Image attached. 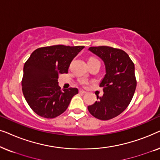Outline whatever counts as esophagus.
I'll return each mask as SVG.
<instances>
[{"mask_svg":"<svg viewBox=\"0 0 160 160\" xmlns=\"http://www.w3.org/2000/svg\"><path fill=\"white\" fill-rule=\"evenodd\" d=\"M79 93H80V94H84V93H86V91L82 90V89H80V90H79Z\"/></svg>","mask_w":160,"mask_h":160,"instance_id":"1","label":"esophagus"}]
</instances>
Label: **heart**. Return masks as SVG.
<instances>
[{
    "instance_id": "heart-1",
    "label": "heart",
    "mask_w": 160,
    "mask_h": 160,
    "mask_svg": "<svg viewBox=\"0 0 160 160\" xmlns=\"http://www.w3.org/2000/svg\"><path fill=\"white\" fill-rule=\"evenodd\" d=\"M90 59H92V58H90ZM82 84H85L84 82H82Z\"/></svg>"
}]
</instances>
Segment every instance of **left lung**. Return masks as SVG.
<instances>
[{
	"label": "left lung",
	"mask_w": 160,
	"mask_h": 160,
	"mask_svg": "<svg viewBox=\"0 0 160 160\" xmlns=\"http://www.w3.org/2000/svg\"><path fill=\"white\" fill-rule=\"evenodd\" d=\"M89 51L103 61L106 74L100 83L103 95L87 107L89 112L100 120L113 119L127 108L136 88L135 65L122 49L102 46L89 47Z\"/></svg>",
	"instance_id": "left-lung-1"
}]
</instances>
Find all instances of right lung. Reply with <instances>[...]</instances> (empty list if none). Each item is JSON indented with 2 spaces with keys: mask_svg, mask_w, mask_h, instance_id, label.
Wrapping results in <instances>:
<instances>
[{
  "mask_svg": "<svg viewBox=\"0 0 160 160\" xmlns=\"http://www.w3.org/2000/svg\"><path fill=\"white\" fill-rule=\"evenodd\" d=\"M84 48L64 45L38 48L26 61L22 92L32 110L40 117L52 119L62 114L78 94L77 88L61 90L58 75L68 73L71 61Z\"/></svg>",
  "mask_w": 160,
  "mask_h": 160,
  "instance_id": "obj_1",
  "label": "right lung"
}]
</instances>
